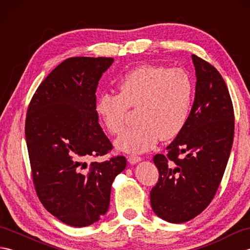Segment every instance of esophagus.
<instances>
[{
    "label": "esophagus",
    "instance_id": "34e87169",
    "mask_svg": "<svg viewBox=\"0 0 250 250\" xmlns=\"http://www.w3.org/2000/svg\"><path fill=\"white\" fill-rule=\"evenodd\" d=\"M142 160V158L139 156H134V155H131L128 157V161L130 164H135L137 162H140Z\"/></svg>",
    "mask_w": 250,
    "mask_h": 250
}]
</instances>
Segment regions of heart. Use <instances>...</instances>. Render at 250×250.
I'll return each mask as SVG.
<instances>
[{"instance_id":"1","label":"heart","mask_w":250,"mask_h":250,"mask_svg":"<svg viewBox=\"0 0 250 250\" xmlns=\"http://www.w3.org/2000/svg\"><path fill=\"white\" fill-rule=\"evenodd\" d=\"M119 94L102 93L95 113L110 134L124 130L129 108L137 109V125L125 130L115 145L118 150L143 153L158 142L176 137L189 119L194 99L190 74L167 65H140L125 73L118 83Z\"/></svg>"}]
</instances>
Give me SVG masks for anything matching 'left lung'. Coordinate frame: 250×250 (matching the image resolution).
Masks as SVG:
<instances>
[{
    "label": "left lung",
    "mask_w": 250,
    "mask_h": 250,
    "mask_svg": "<svg viewBox=\"0 0 250 250\" xmlns=\"http://www.w3.org/2000/svg\"><path fill=\"white\" fill-rule=\"evenodd\" d=\"M195 97L183 131L158 153L159 171L150 191L155 214L172 224H183L201 214L218 190L234 136V110L227 84L208 62L192 55Z\"/></svg>",
    "instance_id": "obj_1"
}]
</instances>
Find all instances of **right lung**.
Returning a JSON list of instances; mask_svg holds the SVG:
<instances>
[{
    "instance_id": "right-lung-1",
    "label": "right lung",
    "mask_w": 250,
    "mask_h": 250,
    "mask_svg": "<svg viewBox=\"0 0 250 250\" xmlns=\"http://www.w3.org/2000/svg\"><path fill=\"white\" fill-rule=\"evenodd\" d=\"M113 58H68L35 91L25 119V140L37 196L56 218L72 227L100 220L109 206L124 156L104 162L89 158L113 149L94 106L100 78Z\"/></svg>"
}]
</instances>
